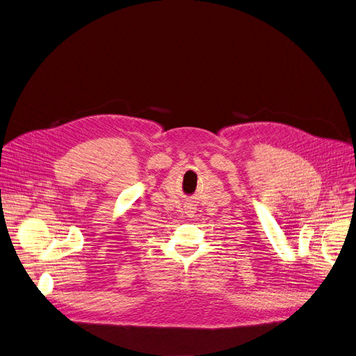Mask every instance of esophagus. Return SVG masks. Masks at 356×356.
<instances>
[{
  "mask_svg": "<svg viewBox=\"0 0 356 356\" xmlns=\"http://www.w3.org/2000/svg\"><path fill=\"white\" fill-rule=\"evenodd\" d=\"M189 215H192V212H189Z\"/></svg>",
  "mask_w": 356,
  "mask_h": 356,
  "instance_id": "34e87169",
  "label": "esophagus"
}]
</instances>
